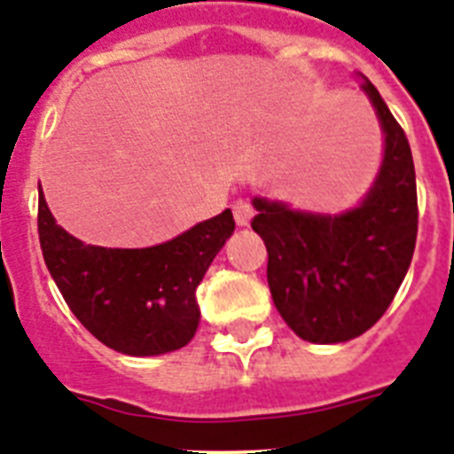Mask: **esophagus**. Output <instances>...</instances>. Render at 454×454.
<instances>
[{"label":"esophagus","instance_id":"34e87169","mask_svg":"<svg viewBox=\"0 0 454 454\" xmlns=\"http://www.w3.org/2000/svg\"><path fill=\"white\" fill-rule=\"evenodd\" d=\"M231 211H234V220L239 227H247L250 224V220H253L254 215V208L250 201L246 200H236L234 204H231Z\"/></svg>","mask_w":454,"mask_h":454}]
</instances>
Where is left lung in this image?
I'll use <instances>...</instances> for the list:
<instances>
[{
	"instance_id": "obj_1",
	"label": "left lung",
	"mask_w": 454,
	"mask_h": 454,
	"mask_svg": "<svg viewBox=\"0 0 454 454\" xmlns=\"http://www.w3.org/2000/svg\"><path fill=\"white\" fill-rule=\"evenodd\" d=\"M386 135L379 176L358 207L340 215L294 211L254 197L253 230L269 250L270 296L298 338L338 344L370 331L393 303L418 234L416 169L409 139L365 80Z\"/></svg>"
}]
</instances>
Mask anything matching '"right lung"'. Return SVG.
<instances>
[{
    "instance_id": "obj_1",
    "label": "right lung",
    "mask_w": 454,
    "mask_h": 454,
    "mask_svg": "<svg viewBox=\"0 0 454 454\" xmlns=\"http://www.w3.org/2000/svg\"><path fill=\"white\" fill-rule=\"evenodd\" d=\"M231 234L234 215L224 208L160 246H87L54 223L38 190V241L52 280L80 324L126 356H160L192 340L197 285Z\"/></svg>"
}]
</instances>
